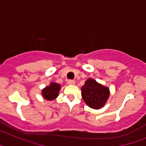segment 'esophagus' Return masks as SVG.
I'll return each instance as SVG.
<instances>
[{
	"mask_svg": "<svg viewBox=\"0 0 146 146\" xmlns=\"http://www.w3.org/2000/svg\"><path fill=\"white\" fill-rule=\"evenodd\" d=\"M67 83H68L69 85L72 86V85L75 84V82H74V80H69L67 81Z\"/></svg>",
	"mask_w": 146,
	"mask_h": 146,
	"instance_id": "obj_1",
	"label": "esophagus"
}]
</instances>
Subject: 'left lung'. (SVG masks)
I'll return each mask as SVG.
<instances>
[{
	"label": "left lung",
	"instance_id": "obj_1",
	"mask_svg": "<svg viewBox=\"0 0 146 146\" xmlns=\"http://www.w3.org/2000/svg\"><path fill=\"white\" fill-rule=\"evenodd\" d=\"M82 99L89 108L99 110L105 105L110 96L108 87L100 84L93 78H89L81 88Z\"/></svg>",
	"mask_w": 146,
	"mask_h": 146
}]
</instances>
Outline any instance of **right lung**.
<instances>
[{"label": "right lung", "mask_w": 146, "mask_h": 146, "mask_svg": "<svg viewBox=\"0 0 146 146\" xmlns=\"http://www.w3.org/2000/svg\"><path fill=\"white\" fill-rule=\"evenodd\" d=\"M60 86L56 82H51L48 86L42 89V95L44 99L48 101H52L58 96Z\"/></svg>", "instance_id": "right-lung-1"}]
</instances>
